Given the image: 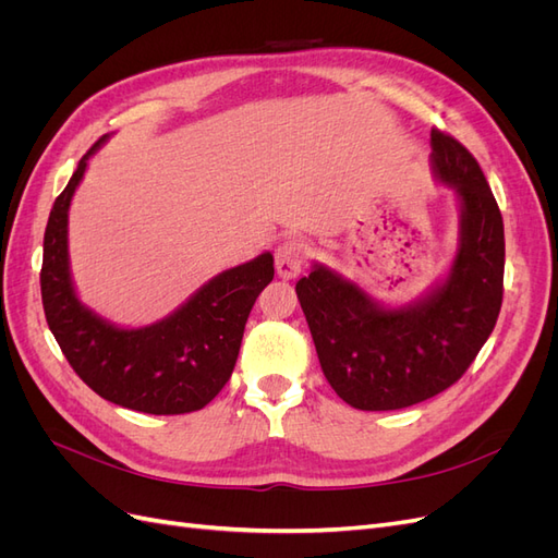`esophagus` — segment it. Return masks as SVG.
<instances>
[{
  "label": "esophagus",
  "mask_w": 558,
  "mask_h": 558,
  "mask_svg": "<svg viewBox=\"0 0 558 558\" xmlns=\"http://www.w3.org/2000/svg\"><path fill=\"white\" fill-rule=\"evenodd\" d=\"M305 246L295 240H289L277 246L275 251V267H277V275L283 279H293L300 275L302 265H305Z\"/></svg>",
  "instance_id": "esophagus-1"
}]
</instances>
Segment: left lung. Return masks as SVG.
<instances>
[{
    "mask_svg": "<svg viewBox=\"0 0 558 558\" xmlns=\"http://www.w3.org/2000/svg\"><path fill=\"white\" fill-rule=\"evenodd\" d=\"M430 148L435 181L459 199V246L447 275L400 307L320 263L295 283L320 369L356 410H402L442 393L475 361L502 305L505 232L496 197L461 142L430 130Z\"/></svg>",
    "mask_w": 558,
    "mask_h": 558,
    "instance_id": "obj_1",
    "label": "left lung"
}]
</instances>
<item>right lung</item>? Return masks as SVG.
Masks as SVG:
<instances>
[{
  "label": "right lung",
  "instance_id": "obj_1",
  "mask_svg": "<svg viewBox=\"0 0 558 558\" xmlns=\"http://www.w3.org/2000/svg\"><path fill=\"white\" fill-rule=\"evenodd\" d=\"M107 140L78 160L48 216L41 265L48 328L74 373L105 400L144 414L202 410L232 375L253 302L275 277V258L265 251L223 269L172 314L142 328L111 324L83 305L70 267V207L88 160Z\"/></svg>",
  "mask_w": 558,
  "mask_h": 558
}]
</instances>
